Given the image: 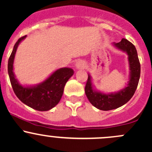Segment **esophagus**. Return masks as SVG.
Here are the masks:
<instances>
[{
  "label": "esophagus",
  "instance_id": "1",
  "mask_svg": "<svg viewBox=\"0 0 152 152\" xmlns=\"http://www.w3.org/2000/svg\"><path fill=\"white\" fill-rule=\"evenodd\" d=\"M76 67L77 69H83L85 67V63L82 61H78L76 64Z\"/></svg>",
  "mask_w": 152,
  "mask_h": 152
}]
</instances>
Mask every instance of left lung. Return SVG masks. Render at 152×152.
Wrapping results in <instances>:
<instances>
[{
    "label": "left lung",
    "mask_w": 152,
    "mask_h": 152,
    "mask_svg": "<svg viewBox=\"0 0 152 152\" xmlns=\"http://www.w3.org/2000/svg\"><path fill=\"white\" fill-rule=\"evenodd\" d=\"M113 45L128 55L130 74L127 87L115 93H101L93 88L90 74L85 85V94L90 103L104 111L118 108L127 103L135 93L140 76V64L134 45L124 38L118 43L113 42Z\"/></svg>",
    "instance_id": "8db88e82"
}]
</instances>
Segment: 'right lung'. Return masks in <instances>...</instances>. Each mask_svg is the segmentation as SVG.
<instances>
[{"instance_id": "add662e5", "label": "right lung", "mask_w": 152, "mask_h": 152, "mask_svg": "<svg viewBox=\"0 0 152 152\" xmlns=\"http://www.w3.org/2000/svg\"><path fill=\"white\" fill-rule=\"evenodd\" d=\"M26 36L20 38L14 46L8 62V73L12 89L17 97L26 105L38 110L48 111L57 104L63 94L64 87L74 73L73 69L62 67L53 72L39 85L23 87L20 85L13 72V63L17 48Z\"/></svg>"}]
</instances>
